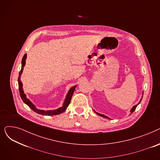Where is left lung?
<instances>
[{
    "label": "left lung",
    "mask_w": 160,
    "mask_h": 160,
    "mask_svg": "<svg viewBox=\"0 0 160 160\" xmlns=\"http://www.w3.org/2000/svg\"><path fill=\"white\" fill-rule=\"evenodd\" d=\"M141 100H140V102H141ZM140 102H139V103H138V104L137 105H136V106H133V107L132 108V110H131V113H133V112L134 111H135V110H136V108H137L138 105V104H139L140 103ZM95 112V113H97V115H100V116H101V117H105V118H107V119H110V118H108V117H106V116H105V115H102V114H100V113H97L96 112Z\"/></svg>",
    "instance_id": "left-lung-1"
}]
</instances>
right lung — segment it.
Returning <instances> with one entry per match:
<instances>
[{
    "label": "right lung",
    "mask_w": 160,
    "mask_h": 160,
    "mask_svg": "<svg viewBox=\"0 0 160 160\" xmlns=\"http://www.w3.org/2000/svg\"><path fill=\"white\" fill-rule=\"evenodd\" d=\"M27 54H25L24 55L23 58H22L21 70L20 71V72H19V78H18L19 91V93H20V96H21L22 100H23V102L26 104H27L29 106V108H30L33 112H35L37 113L43 115H58V114H60V113H63V112L65 111L67 108L68 107V106L69 105V104L71 102V100L72 96L73 95V93H74V89H75V88L77 87V86H74V87H72L70 89V90L68 92V94H67V97H66L65 101H64L63 106L62 108H58V109H57V110H49V111H44V110H38V109L36 108V106L32 104V102L30 101V100L27 98L26 95L24 93V91L22 90V83L21 81V75L22 72L23 68H24V67L25 65V63H26V62H25V60H26V59H27Z\"/></svg>",
    "instance_id": "1"
}]
</instances>
